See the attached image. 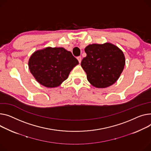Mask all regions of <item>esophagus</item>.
<instances>
[{
  "mask_svg": "<svg viewBox=\"0 0 151 151\" xmlns=\"http://www.w3.org/2000/svg\"><path fill=\"white\" fill-rule=\"evenodd\" d=\"M77 59L78 60V61H79V63H81V56H78V57H77Z\"/></svg>",
  "mask_w": 151,
  "mask_h": 151,
  "instance_id": "1",
  "label": "esophagus"
}]
</instances>
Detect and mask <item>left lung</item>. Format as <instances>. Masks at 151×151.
Masks as SVG:
<instances>
[{
	"label": "left lung",
	"instance_id": "8db88e82",
	"mask_svg": "<svg viewBox=\"0 0 151 151\" xmlns=\"http://www.w3.org/2000/svg\"><path fill=\"white\" fill-rule=\"evenodd\" d=\"M86 57L81 67L87 74L88 81L97 88L114 84L119 78L125 65L123 52L111 43L93 44L85 48Z\"/></svg>",
	"mask_w": 151,
	"mask_h": 151
}]
</instances>
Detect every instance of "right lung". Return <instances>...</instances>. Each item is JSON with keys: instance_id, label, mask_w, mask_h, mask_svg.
<instances>
[{"instance_id": "1", "label": "right lung", "mask_w": 151, "mask_h": 151, "mask_svg": "<svg viewBox=\"0 0 151 151\" xmlns=\"http://www.w3.org/2000/svg\"><path fill=\"white\" fill-rule=\"evenodd\" d=\"M79 64L72 53L63 47H47L30 56L28 67L36 81L49 88L58 87Z\"/></svg>"}]
</instances>
